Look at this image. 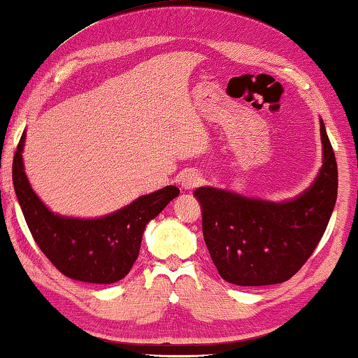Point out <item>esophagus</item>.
Returning <instances> with one entry per match:
<instances>
[{
  "instance_id": "1",
  "label": "esophagus",
  "mask_w": 358,
  "mask_h": 358,
  "mask_svg": "<svg viewBox=\"0 0 358 358\" xmlns=\"http://www.w3.org/2000/svg\"><path fill=\"white\" fill-rule=\"evenodd\" d=\"M201 174L195 171V169H189V171H185L182 174V187L185 190H192L195 189V187H198L201 184Z\"/></svg>"
}]
</instances>
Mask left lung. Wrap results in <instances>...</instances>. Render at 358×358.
Wrapping results in <instances>:
<instances>
[{
    "instance_id": "1",
    "label": "left lung",
    "mask_w": 358,
    "mask_h": 358,
    "mask_svg": "<svg viewBox=\"0 0 358 358\" xmlns=\"http://www.w3.org/2000/svg\"><path fill=\"white\" fill-rule=\"evenodd\" d=\"M322 168L309 189L289 201H265L200 187L203 236L222 279L257 287L289 280L324 236L338 195L335 152L320 120Z\"/></svg>"
}]
</instances>
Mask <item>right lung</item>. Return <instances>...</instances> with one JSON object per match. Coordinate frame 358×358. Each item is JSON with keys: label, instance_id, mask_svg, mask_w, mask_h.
I'll return each instance as SVG.
<instances>
[{"label": "right lung", "instance_id": "1", "mask_svg": "<svg viewBox=\"0 0 358 358\" xmlns=\"http://www.w3.org/2000/svg\"><path fill=\"white\" fill-rule=\"evenodd\" d=\"M25 131L17 145L13 180L17 200L34 241L58 271L69 279L113 284L124 279L136 262L145 225L179 195L166 185L98 219L64 217L39 200L23 168Z\"/></svg>", "mask_w": 358, "mask_h": 358}]
</instances>
